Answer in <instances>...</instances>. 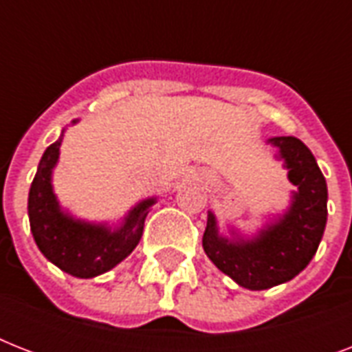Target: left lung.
Segmentation results:
<instances>
[{
  "label": "left lung",
  "mask_w": 352,
  "mask_h": 352,
  "mask_svg": "<svg viewBox=\"0 0 352 352\" xmlns=\"http://www.w3.org/2000/svg\"><path fill=\"white\" fill-rule=\"evenodd\" d=\"M268 142L279 149L289 181L298 188L289 210L252 239L223 237L210 212L203 235V248L215 267L250 290L270 289L298 276L316 254L327 223V182L311 149L296 137Z\"/></svg>",
  "instance_id": "1"
}]
</instances>
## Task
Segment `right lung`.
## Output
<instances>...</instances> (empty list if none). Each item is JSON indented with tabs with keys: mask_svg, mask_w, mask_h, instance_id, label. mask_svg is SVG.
I'll use <instances>...</instances> for the list:
<instances>
[{
	"mask_svg": "<svg viewBox=\"0 0 352 352\" xmlns=\"http://www.w3.org/2000/svg\"><path fill=\"white\" fill-rule=\"evenodd\" d=\"M63 131L41 157L29 192L30 232L40 252L74 278H95L126 259L142 237L144 221L155 197L140 201L118 228L74 219L60 208L51 175L60 157Z\"/></svg>",
	"mask_w": 352,
	"mask_h": 352,
	"instance_id": "add662e5",
	"label": "right lung"
}]
</instances>
